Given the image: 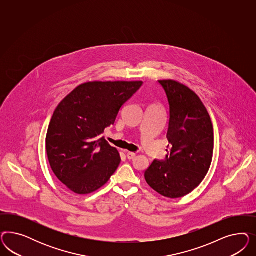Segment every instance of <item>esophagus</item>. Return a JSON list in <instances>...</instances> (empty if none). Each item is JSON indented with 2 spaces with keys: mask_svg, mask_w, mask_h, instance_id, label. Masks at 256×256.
Listing matches in <instances>:
<instances>
[{
  "mask_svg": "<svg viewBox=\"0 0 256 256\" xmlns=\"http://www.w3.org/2000/svg\"><path fill=\"white\" fill-rule=\"evenodd\" d=\"M126 156L128 160H133L135 156H136V153H133V152H128Z\"/></svg>",
  "mask_w": 256,
  "mask_h": 256,
  "instance_id": "34e87169",
  "label": "esophagus"
}]
</instances>
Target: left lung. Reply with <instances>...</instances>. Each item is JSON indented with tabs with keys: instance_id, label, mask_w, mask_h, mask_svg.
I'll return each mask as SVG.
<instances>
[{
	"instance_id": "obj_1",
	"label": "left lung",
	"mask_w": 256,
	"mask_h": 256,
	"mask_svg": "<svg viewBox=\"0 0 256 256\" xmlns=\"http://www.w3.org/2000/svg\"><path fill=\"white\" fill-rule=\"evenodd\" d=\"M170 105L168 155L144 172L148 185L167 198L190 194L206 178L212 162L214 130L210 114L192 89L174 80H160Z\"/></svg>"
}]
</instances>
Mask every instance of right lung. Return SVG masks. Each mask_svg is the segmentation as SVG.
<instances>
[{
  "label": "right lung",
  "instance_id": "add662e5",
  "mask_svg": "<svg viewBox=\"0 0 256 256\" xmlns=\"http://www.w3.org/2000/svg\"><path fill=\"white\" fill-rule=\"evenodd\" d=\"M142 82H88L62 100L48 124L46 150L50 168L74 194L104 186L121 162L116 148L100 138Z\"/></svg>",
  "mask_w": 256,
  "mask_h": 256
}]
</instances>
